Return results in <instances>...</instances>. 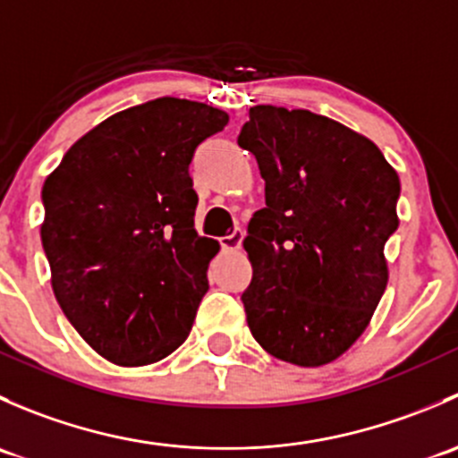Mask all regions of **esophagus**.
I'll return each mask as SVG.
<instances>
[{"instance_id":"obj_1","label":"esophagus","mask_w":458,"mask_h":458,"mask_svg":"<svg viewBox=\"0 0 458 458\" xmlns=\"http://www.w3.org/2000/svg\"><path fill=\"white\" fill-rule=\"evenodd\" d=\"M242 242H243V230L242 228H237L233 234H225V237L219 239V243H221V248H224V250H239V248H242Z\"/></svg>"}]
</instances>
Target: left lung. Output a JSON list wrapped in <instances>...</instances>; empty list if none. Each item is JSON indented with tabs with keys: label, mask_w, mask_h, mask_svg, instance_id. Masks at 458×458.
Instances as JSON below:
<instances>
[{
	"label": "left lung",
	"mask_w": 458,
	"mask_h": 458,
	"mask_svg": "<svg viewBox=\"0 0 458 458\" xmlns=\"http://www.w3.org/2000/svg\"><path fill=\"white\" fill-rule=\"evenodd\" d=\"M237 141L266 179V208L243 239L248 327L281 361L326 366L363 335L386 293L399 174L370 140L310 110L255 106Z\"/></svg>",
	"instance_id": "obj_1"
}]
</instances>
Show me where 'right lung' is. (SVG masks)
<instances>
[{
  "label": "right lung",
  "mask_w": 458,
  "mask_h": 458,
  "mask_svg": "<svg viewBox=\"0 0 458 458\" xmlns=\"http://www.w3.org/2000/svg\"><path fill=\"white\" fill-rule=\"evenodd\" d=\"M228 114L159 97L86 132L41 191V246L59 308L95 352L148 366L191 335L215 239L195 230L188 173Z\"/></svg>",
  "instance_id": "1"
}]
</instances>
